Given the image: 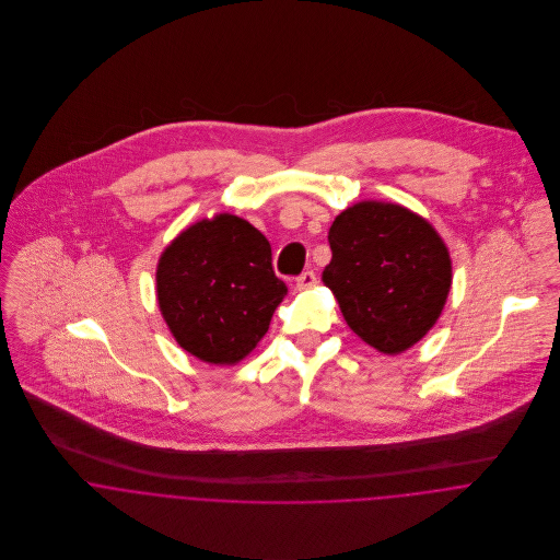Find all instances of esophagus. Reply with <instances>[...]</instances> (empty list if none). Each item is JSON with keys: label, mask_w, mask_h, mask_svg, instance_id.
I'll return each mask as SVG.
<instances>
[{"label": "esophagus", "mask_w": 560, "mask_h": 560, "mask_svg": "<svg viewBox=\"0 0 560 560\" xmlns=\"http://www.w3.org/2000/svg\"><path fill=\"white\" fill-rule=\"evenodd\" d=\"M317 284V273L315 271H304L302 276H298V280H295V287L300 289V291H306V289H313Z\"/></svg>", "instance_id": "1"}]
</instances>
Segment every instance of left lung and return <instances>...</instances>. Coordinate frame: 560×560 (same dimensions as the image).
Wrapping results in <instances>:
<instances>
[{"label": "left lung", "mask_w": 560, "mask_h": 560, "mask_svg": "<svg viewBox=\"0 0 560 560\" xmlns=\"http://www.w3.org/2000/svg\"><path fill=\"white\" fill-rule=\"evenodd\" d=\"M323 282L347 325L371 347L397 355L442 315L453 267L435 229L409 209L364 200L329 229Z\"/></svg>", "instance_id": "left-lung-1"}]
</instances>
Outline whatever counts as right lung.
<instances>
[{
  "instance_id": "right-lung-1",
  "label": "right lung",
  "mask_w": 560,
  "mask_h": 560,
  "mask_svg": "<svg viewBox=\"0 0 560 560\" xmlns=\"http://www.w3.org/2000/svg\"><path fill=\"white\" fill-rule=\"evenodd\" d=\"M287 295L271 245L231 213L200 220L158 265V302L176 342L209 364H237L267 334Z\"/></svg>"
}]
</instances>
